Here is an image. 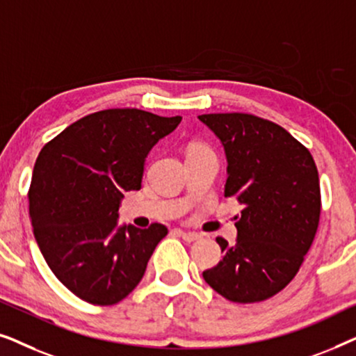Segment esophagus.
I'll return each instance as SVG.
<instances>
[{"instance_id": "esophagus-1", "label": "esophagus", "mask_w": 356, "mask_h": 356, "mask_svg": "<svg viewBox=\"0 0 356 356\" xmlns=\"http://www.w3.org/2000/svg\"><path fill=\"white\" fill-rule=\"evenodd\" d=\"M177 232L179 233V236H181L183 240L188 241V243H193V241L201 240V235H199V233H194V232H183V230H177Z\"/></svg>"}]
</instances>
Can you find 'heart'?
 <instances>
[{
  "label": "heart",
  "mask_w": 356,
  "mask_h": 356,
  "mask_svg": "<svg viewBox=\"0 0 356 356\" xmlns=\"http://www.w3.org/2000/svg\"><path fill=\"white\" fill-rule=\"evenodd\" d=\"M204 149H207L206 145H201V144H193L191 147H189V152H196V150H204ZM188 152V154H189Z\"/></svg>",
  "instance_id": "b5f03b06"
}]
</instances>
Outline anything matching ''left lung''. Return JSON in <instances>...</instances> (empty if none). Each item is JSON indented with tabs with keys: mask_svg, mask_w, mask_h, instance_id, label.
I'll return each instance as SVG.
<instances>
[{
	"mask_svg": "<svg viewBox=\"0 0 356 356\" xmlns=\"http://www.w3.org/2000/svg\"><path fill=\"white\" fill-rule=\"evenodd\" d=\"M199 120L225 149V197L243 206L236 243L218 236L223 259L202 277L235 303L264 301L293 280L313 245L321 217L318 168L309 150L269 120L250 113Z\"/></svg>",
	"mask_w": 356,
	"mask_h": 356,
	"instance_id": "obj_1",
	"label": "left lung"
}]
</instances>
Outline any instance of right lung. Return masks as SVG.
<instances>
[{"label":"right lung","instance_id":"right-lung-1","mask_svg":"<svg viewBox=\"0 0 356 356\" xmlns=\"http://www.w3.org/2000/svg\"><path fill=\"white\" fill-rule=\"evenodd\" d=\"M181 116L138 108L95 111L43 145L29 188L37 245L56 279L81 300L110 306L143 279L167 227H116L124 191L140 189L144 163Z\"/></svg>","mask_w":356,"mask_h":356}]
</instances>
